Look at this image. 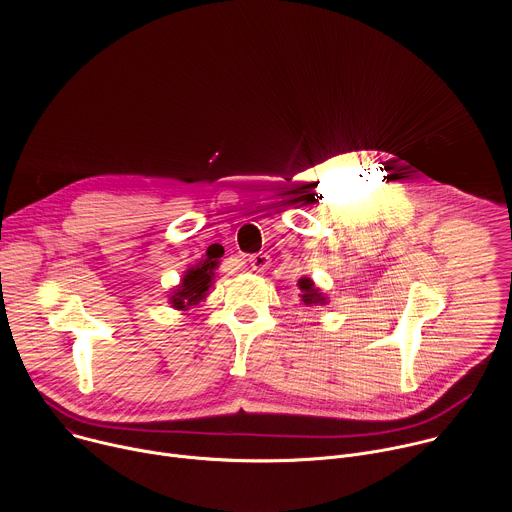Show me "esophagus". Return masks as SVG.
Listing matches in <instances>:
<instances>
[{
  "label": "esophagus",
  "instance_id": "obj_1",
  "mask_svg": "<svg viewBox=\"0 0 512 512\" xmlns=\"http://www.w3.org/2000/svg\"><path fill=\"white\" fill-rule=\"evenodd\" d=\"M269 263H271V257L267 253H257V255L249 257V267H251V271H257V273L265 271L269 267Z\"/></svg>",
  "mask_w": 512,
  "mask_h": 512
}]
</instances>
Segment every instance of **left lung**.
Listing matches in <instances>:
<instances>
[{"label": "left lung", "instance_id": "8db88e82", "mask_svg": "<svg viewBox=\"0 0 512 512\" xmlns=\"http://www.w3.org/2000/svg\"><path fill=\"white\" fill-rule=\"evenodd\" d=\"M298 285H300V298H302V304L304 306H324L326 304V296L322 294L320 291V287H316L314 285V281L310 279V277H302L300 281H298Z\"/></svg>", "mask_w": 512, "mask_h": 512}]
</instances>
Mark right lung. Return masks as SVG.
I'll return each mask as SVG.
<instances>
[{
  "label": "right lung",
  "instance_id": "add662e5",
  "mask_svg": "<svg viewBox=\"0 0 512 512\" xmlns=\"http://www.w3.org/2000/svg\"><path fill=\"white\" fill-rule=\"evenodd\" d=\"M216 267H218L216 253L206 251V259H202L196 265H192L190 269H186L180 285L172 291V296H170L172 308L186 312L192 306H198L206 298L208 289L212 287Z\"/></svg>",
  "mask_w": 512,
  "mask_h": 512
}]
</instances>
